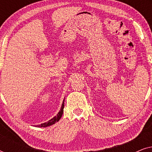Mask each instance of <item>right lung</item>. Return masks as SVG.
<instances>
[{"instance_id":"right-lung-1","label":"right lung","mask_w":152,"mask_h":152,"mask_svg":"<svg viewBox=\"0 0 152 152\" xmlns=\"http://www.w3.org/2000/svg\"><path fill=\"white\" fill-rule=\"evenodd\" d=\"M64 99L63 101V103H62L61 109H60L59 112L57 113V115L55 116L53 118H52L51 120H50L49 121L44 122V123H42L41 124H39V125H37V126H38V127H47V126H49L50 125H53V124H55L56 122L59 121V120H60V118H61L62 114H63V112H64Z\"/></svg>"}]
</instances>
